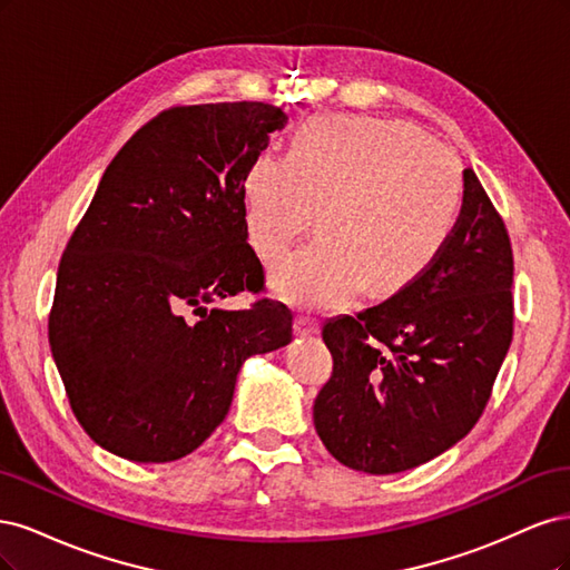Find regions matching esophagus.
I'll return each instance as SVG.
<instances>
[{
    "label": "esophagus",
    "mask_w": 570,
    "mask_h": 570,
    "mask_svg": "<svg viewBox=\"0 0 570 570\" xmlns=\"http://www.w3.org/2000/svg\"><path fill=\"white\" fill-rule=\"evenodd\" d=\"M317 332H320L317 320L305 315V312H301V315L296 317V334H301V336H312V334H317Z\"/></svg>",
    "instance_id": "obj_1"
}]
</instances>
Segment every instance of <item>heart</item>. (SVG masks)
Instances as JSON below:
<instances>
[{"mask_svg":"<svg viewBox=\"0 0 570 570\" xmlns=\"http://www.w3.org/2000/svg\"><path fill=\"white\" fill-rule=\"evenodd\" d=\"M464 200L462 165L395 120L315 116L288 156L265 151L244 177L250 246L274 261L320 210L322 236L272 269L282 298L334 307L364 288L410 286L445 250Z\"/></svg>","mask_w":570,"mask_h":570,"instance_id":"heart-1","label":"heart"}]
</instances>
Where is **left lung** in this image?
Here are the masks:
<instances>
[{"mask_svg": "<svg viewBox=\"0 0 570 570\" xmlns=\"http://www.w3.org/2000/svg\"><path fill=\"white\" fill-rule=\"evenodd\" d=\"M504 219L464 170L459 223L416 282L357 317L326 322L334 372L315 400L324 448L355 471L414 469L481 419L513 336Z\"/></svg>", "mask_w": 570, "mask_h": 570, "instance_id": "8db88e82", "label": "left lung"}]
</instances>
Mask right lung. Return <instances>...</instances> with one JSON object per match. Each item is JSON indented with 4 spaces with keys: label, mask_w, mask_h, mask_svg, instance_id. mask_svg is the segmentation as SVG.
Masks as SVG:
<instances>
[{
    "label": "right lung",
    "mask_w": 570,
    "mask_h": 570,
    "mask_svg": "<svg viewBox=\"0 0 570 570\" xmlns=\"http://www.w3.org/2000/svg\"><path fill=\"white\" fill-rule=\"evenodd\" d=\"M286 120L263 101L173 106L106 168L49 312L70 410L104 450L156 464L194 452L227 416L242 364L291 343L284 303L206 307L265 291L244 177Z\"/></svg>",
    "instance_id": "obj_1"
}]
</instances>
